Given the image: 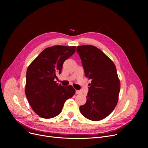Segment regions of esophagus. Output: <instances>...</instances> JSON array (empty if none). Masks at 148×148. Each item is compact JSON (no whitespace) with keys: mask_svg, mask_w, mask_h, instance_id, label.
Listing matches in <instances>:
<instances>
[{"mask_svg":"<svg viewBox=\"0 0 148 148\" xmlns=\"http://www.w3.org/2000/svg\"><path fill=\"white\" fill-rule=\"evenodd\" d=\"M81 94V91H80V90H76L75 91V94L79 95V94Z\"/></svg>","mask_w":148,"mask_h":148,"instance_id":"1","label":"esophagus"}]
</instances>
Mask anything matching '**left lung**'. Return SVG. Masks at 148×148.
<instances>
[{"label": "left lung", "mask_w": 148, "mask_h": 148, "mask_svg": "<svg viewBox=\"0 0 148 148\" xmlns=\"http://www.w3.org/2000/svg\"><path fill=\"white\" fill-rule=\"evenodd\" d=\"M85 76L90 80L86 103L80 106L82 114L93 121L102 120L109 115L118 103L120 81L113 62L94 45L77 47Z\"/></svg>", "instance_id": "left-lung-1"}]
</instances>
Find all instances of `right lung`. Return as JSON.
<instances>
[{"mask_svg": "<svg viewBox=\"0 0 148 148\" xmlns=\"http://www.w3.org/2000/svg\"><path fill=\"white\" fill-rule=\"evenodd\" d=\"M75 48L63 45L46 48L27 68L25 94L33 110L42 118L58 116L66 101L75 94V90L71 85L62 86L54 79Z\"/></svg>", "mask_w": 148, "mask_h": 148, "instance_id": "add662e5", "label": "right lung"}]
</instances>
